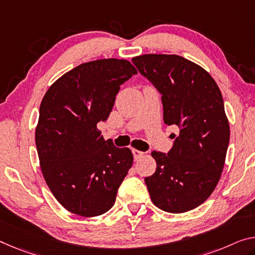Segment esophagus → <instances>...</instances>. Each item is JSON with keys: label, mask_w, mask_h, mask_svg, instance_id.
I'll use <instances>...</instances> for the list:
<instances>
[{"label": "esophagus", "mask_w": 255, "mask_h": 255, "mask_svg": "<svg viewBox=\"0 0 255 255\" xmlns=\"http://www.w3.org/2000/svg\"><path fill=\"white\" fill-rule=\"evenodd\" d=\"M132 154H133V157H134V160H138L141 156L143 155V152L138 149H132Z\"/></svg>", "instance_id": "34e87169"}]
</instances>
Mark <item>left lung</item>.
I'll use <instances>...</instances> for the list:
<instances>
[{"label":"left lung","mask_w":255,"mask_h":255,"mask_svg":"<svg viewBox=\"0 0 255 255\" xmlns=\"http://www.w3.org/2000/svg\"><path fill=\"white\" fill-rule=\"evenodd\" d=\"M132 62L162 95L164 123L180 128L167 154L151 152L157 167L144 182L158 209L187 212L210 197L225 165L230 128L221 91L204 68L177 54Z\"/></svg>","instance_id":"8db88e82"}]
</instances>
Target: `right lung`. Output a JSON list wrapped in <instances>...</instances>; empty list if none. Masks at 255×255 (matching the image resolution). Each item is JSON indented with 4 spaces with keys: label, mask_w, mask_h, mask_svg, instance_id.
<instances>
[{
    "label": "right lung",
    "mask_w": 255,
    "mask_h": 255,
    "mask_svg": "<svg viewBox=\"0 0 255 255\" xmlns=\"http://www.w3.org/2000/svg\"><path fill=\"white\" fill-rule=\"evenodd\" d=\"M136 73L124 59L84 62L58 78L43 98L35 132L41 170L69 212L91 218L115 204L133 155L106 141L97 124L108 119L120 87Z\"/></svg>",
    "instance_id": "add662e5"
}]
</instances>
